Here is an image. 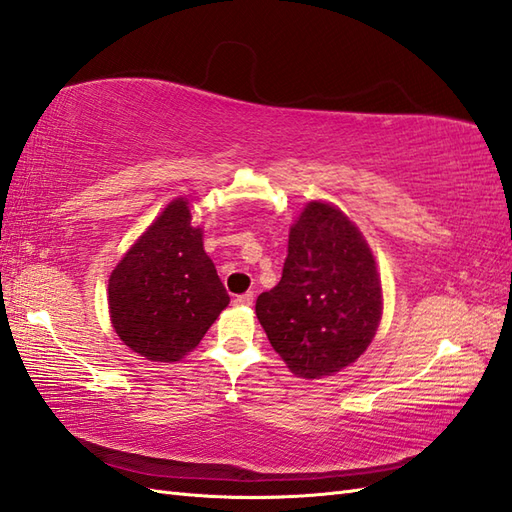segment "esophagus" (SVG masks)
<instances>
[{
    "mask_svg": "<svg viewBox=\"0 0 512 512\" xmlns=\"http://www.w3.org/2000/svg\"><path fill=\"white\" fill-rule=\"evenodd\" d=\"M233 303L238 305V307H251L253 305V292H246V294L235 296Z\"/></svg>",
    "mask_w": 512,
    "mask_h": 512,
    "instance_id": "1",
    "label": "esophagus"
}]
</instances>
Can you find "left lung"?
Wrapping results in <instances>:
<instances>
[{
  "label": "left lung",
  "instance_id": "8db88e82",
  "mask_svg": "<svg viewBox=\"0 0 512 512\" xmlns=\"http://www.w3.org/2000/svg\"><path fill=\"white\" fill-rule=\"evenodd\" d=\"M255 311L298 376H331L363 355L381 322L383 292L370 246L348 216L307 203L290 229L281 281L259 294Z\"/></svg>",
  "mask_w": 512,
  "mask_h": 512
}]
</instances>
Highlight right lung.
<instances>
[{"label": "right lung", "mask_w": 512, "mask_h": 512, "mask_svg": "<svg viewBox=\"0 0 512 512\" xmlns=\"http://www.w3.org/2000/svg\"><path fill=\"white\" fill-rule=\"evenodd\" d=\"M108 305L123 344L162 363L188 355L229 305L186 199L170 203L112 270Z\"/></svg>", "instance_id": "add662e5"}]
</instances>
